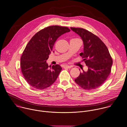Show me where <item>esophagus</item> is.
<instances>
[{
    "label": "esophagus",
    "mask_w": 127,
    "mask_h": 127,
    "mask_svg": "<svg viewBox=\"0 0 127 127\" xmlns=\"http://www.w3.org/2000/svg\"><path fill=\"white\" fill-rule=\"evenodd\" d=\"M64 68H67V69H70L71 68V67L70 66H68V65H65V66H64Z\"/></svg>",
    "instance_id": "esophagus-1"
}]
</instances>
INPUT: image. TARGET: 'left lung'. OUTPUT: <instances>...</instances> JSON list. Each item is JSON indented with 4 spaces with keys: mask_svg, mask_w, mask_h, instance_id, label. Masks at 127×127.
<instances>
[{
    "mask_svg": "<svg viewBox=\"0 0 127 127\" xmlns=\"http://www.w3.org/2000/svg\"><path fill=\"white\" fill-rule=\"evenodd\" d=\"M82 38L84 52L80 53L88 67L83 70L75 82L82 88L92 90L100 87L109 76L113 61L105 44L96 35L82 29L70 28Z\"/></svg>",
    "mask_w": 127,
    "mask_h": 127,
    "instance_id": "obj_1",
    "label": "left lung"
}]
</instances>
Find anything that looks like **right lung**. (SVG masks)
<instances>
[{
	"mask_svg": "<svg viewBox=\"0 0 127 127\" xmlns=\"http://www.w3.org/2000/svg\"><path fill=\"white\" fill-rule=\"evenodd\" d=\"M70 31L67 27L49 26L36 33L29 41L21 58V68L25 79L31 87L43 90L55 82L62 68L56 65L49 69L46 60L57 39Z\"/></svg>",
	"mask_w": 127,
	"mask_h": 127,
	"instance_id": "1",
	"label": "right lung"
}]
</instances>
